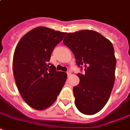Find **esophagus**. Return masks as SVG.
<instances>
[{
	"label": "esophagus",
	"mask_w": 130,
	"mask_h": 130,
	"mask_svg": "<svg viewBox=\"0 0 130 130\" xmlns=\"http://www.w3.org/2000/svg\"><path fill=\"white\" fill-rule=\"evenodd\" d=\"M66 73H67V75H68V76H69L71 74V72H70V71H68L67 72H66Z\"/></svg>",
	"instance_id": "34e87169"
}]
</instances>
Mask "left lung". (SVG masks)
Listing matches in <instances>:
<instances>
[{
  "label": "left lung",
  "instance_id": "8db88e82",
  "mask_svg": "<svg viewBox=\"0 0 130 130\" xmlns=\"http://www.w3.org/2000/svg\"><path fill=\"white\" fill-rule=\"evenodd\" d=\"M63 43L74 55L80 82L73 88L75 105L84 114L93 115L104 107L115 80L116 60L112 44L94 30L68 33Z\"/></svg>",
  "mask_w": 130,
  "mask_h": 130
}]
</instances>
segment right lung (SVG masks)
<instances>
[{
	"label": "right lung",
	"instance_id": "obj_1",
	"mask_svg": "<svg viewBox=\"0 0 130 130\" xmlns=\"http://www.w3.org/2000/svg\"><path fill=\"white\" fill-rule=\"evenodd\" d=\"M66 32L39 26L24 35L15 48L13 74L20 95L31 108L42 110L56 100L67 78L49 61Z\"/></svg>",
	"mask_w": 130,
	"mask_h": 130
}]
</instances>
